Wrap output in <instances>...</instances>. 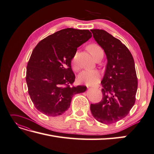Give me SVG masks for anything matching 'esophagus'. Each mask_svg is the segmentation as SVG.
<instances>
[{
  "instance_id": "obj_1",
  "label": "esophagus",
  "mask_w": 154,
  "mask_h": 154,
  "mask_svg": "<svg viewBox=\"0 0 154 154\" xmlns=\"http://www.w3.org/2000/svg\"><path fill=\"white\" fill-rule=\"evenodd\" d=\"M94 88H96V89H101V85H96V86H94Z\"/></svg>"
}]
</instances>
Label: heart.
I'll use <instances>...</instances> for the list:
<instances>
[{
	"label": "heart",
	"instance_id": "b5f03b06",
	"mask_svg": "<svg viewBox=\"0 0 154 154\" xmlns=\"http://www.w3.org/2000/svg\"><path fill=\"white\" fill-rule=\"evenodd\" d=\"M90 53L95 58L97 55L103 51L100 45L96 43H92L88 47ZM72 68L75 71H77L79 69V65L78 63V53L76 52L72 59ZM101 74L97 70H85L82 72L78 76V80L82 83H85L86 85H94L100 81Z\"/></svg>",
	"mask_w": 154,
	"mask_h": 154
}]
</instances>
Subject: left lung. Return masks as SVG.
<instances>
[{"label": "left lung", "mask_w": 154, "mask_h": 154, "mask_svg": "<svg viewBox=\"0 0 154 154\" xmlns=\"http://www.w3.org/2000/svg\"><path fill=\"white\" fill-rule=\"evenodd\" d=\"M93 37L103 49L107 64L101 85L103 98L90 105L98 122L111 124L128 115L135 103L138 81L131 53L120 39L105 30H91Z\"/></svg>", "instance_id": "1"}]
</instances>
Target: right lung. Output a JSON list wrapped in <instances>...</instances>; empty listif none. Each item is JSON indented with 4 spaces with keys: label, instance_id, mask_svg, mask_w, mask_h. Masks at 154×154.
Returning <instances> with one entry per match:
<instances>
[{
    "label": "right lung",
    "instance_id": "right-lung-1",
    "mask_svg": "<svg viewBox=\"0 0 154 154\" xmlns=\"http://www.w3.org/2000/svg\"><path fill=\"white\" fill-rule=\"evenodd\" d=\"M92 36L88 30L68 28L43 39L32 51L26 67L28 92L36 109L49 116L62 115L74 94L85 86H73L71 62L77 47Z\"/></svg>",
    "mask_w": 154,
    "mask_h": 154
}]
</instances>
